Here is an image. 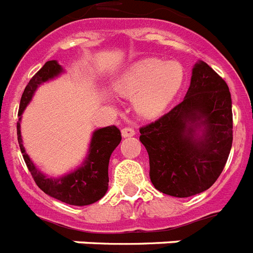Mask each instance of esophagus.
<instances>
[{
    "instance_id": "1",
    "label": "esophagus",
    "mask_w": 253,
    "mask_h": 253,
    "mask_svg": "<svg viewBox=\"0 0 253 253\" xmlns=\"http://www.w3.org/2000/svg\"><path fill=\"white\" fill-rule=\"evenodd\" d=\"M134 134H135V130L133 128H130V126H125V128H123L122 130L123 137H133Z\"/></svg>"
}]
</instances>
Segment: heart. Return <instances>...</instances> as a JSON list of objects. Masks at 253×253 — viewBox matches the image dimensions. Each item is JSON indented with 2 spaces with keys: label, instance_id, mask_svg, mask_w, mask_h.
<instances>
[{
  "label": "heart",
  "instance_id": "b5f03b06",
  "mask_svg": "<svg viewBox=\"0 0 253 253\" xmlns=\"http://www.w3.org/2000/svg\"><path fill=\"white\" fill-rule=\"evenodd\" d=\"M183 70L177 62L146 58L130 64L115 81L114 89L124 97H134V108L143 118H155L179 90Z\"/></svg>",
  "mask_w": 253,
  "mask_h": 253
}]
</instances>
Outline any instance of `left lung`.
Returning a JSON list of instances; mask_svg holds the SVG:
<instances>
[{
    "label": "left lung",
    "mask_w": 253,
    "mask_h": 253,
    "mask_svg": "<svg viewBox=\"0 0 253 253\" xmlns=\"http://www.w3.org/2000/svg\"><path fill=\"white\" fill-rule=\"evenodd\" d=\"M204 129L198 136V128ZM150 159L152 185L167 195L187 198L210 189L222 172L233 143L229 86L206 62L193 68L181 103L139 128Z\"/></svg>",
    "instance_id": "8db88e82"
}]
</instances>
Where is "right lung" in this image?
Here are the masks:
<instances>
[{
	"label": "right lung",
	"instance_id": "right-lung-1",
	"mask_svg": "<svg viewBox=\"0 0 253 253\" xmlns=\"http://www.w3.org/2000/svg\"><path fill=\"white\" fill-rule=\"evenodd\" d=\"M60 72H62V67L56 63V60H49L43 64L37 74H35L22 94L18 112L19 116H22L24 108L31 101L37 86L58 76ZM16 129H18V142L23 159L26 162L27 168L32 174L36 185L43 193L71 206H89L103 198L108 189L110 156L122 141V133L118 126L111 125L94 131L89 155L85 160L84 166L75 170L74 173H70L60 178H47L35 167L23 147L19 122L16 123Z\"/></svg>",
	"mask_w": 253,
	"mask_h": 253
}]
</instances>
